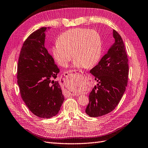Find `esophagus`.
<instances>
[{
  "instance_id": "esophagus-1",
  "label": "esophagus",
  "mask_w": 148,
  "mask_h": 148,
  "mask_svg": "<svg viewBox=\"0 0 148 148\" xmlns=\"http://www.w3.org/2000/svg\"><path fill=\"white\" fill-rule=\"evenodd\" d=\"M74 72H75V71H74V70H69V71H67V74H70V73H74ZM82 73V72H81ZM70 95H73V96H74V95H76V94H70Z\"/></svg>"
}]
</instances>
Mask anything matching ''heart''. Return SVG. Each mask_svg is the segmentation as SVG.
<instances>
[{
    "label": "heart",
    "instance_id": "b5f03b06",
    "mask_svg": "<svg viewBox=\"0 0 148 148\" xmlns=\"http://www.w3.org/2000/svg\"><path fill=\"white\" fill-rule=\"evenodd\" d=\"M52 53L62 67L67 66L73 55L75 67H91L98 62L102 53L100 36L94 29H69L59 37L58 43L52 48Z\"/></svg>",
    "mask_w": 148,
    "mask_h": 148
}]
</instances>
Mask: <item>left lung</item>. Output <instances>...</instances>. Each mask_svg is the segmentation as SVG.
I'll use <instances>...</instances> for the list:
<instances>
[{
	"instance_id": "obj_1",
	"label": "left lung",
	"mask_w": 148,
	"mask_h": 148,
	"mask_svg": "<svg viewBox=\"0 0 148 148\" xmlns=\"http://www.w3.org/2000/svg\"><path fill=\"white\" fill-rule=\"evenodd\" d=\"M115 42L90 73L97 82L89 95L86 113L101 116L113 111L126 90L128 80V59L121 36L113 29Z\"/></svg>"
}]
</instances>
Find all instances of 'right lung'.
Instances as JSON below:
<instances>
[{
    "mask_svg": "<svg viewBox=\"0 0 148 148\" xmlns=\"http://www.w3.org/2000/svg\"><path fill=\"white\" fill-rule=\"evenodd\" d=\"M46 29L40 28L25 40L17 65L21 97L29 110L41 119L56 115L64 100L60 83L54 81L60 69L44 45Z\"/></svg>",
    "mask_w": 148,
    "mask_h": 148,
    "instance_id": "add662e5",
    "label": "right lung"
}]
</instances>
